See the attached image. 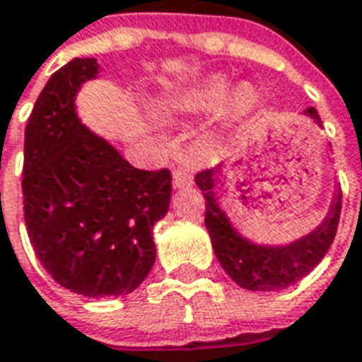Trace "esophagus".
<instances>
[{
  "label": "esophagus",
  "mask_w": 362,
  "mask_h": 362,
  "mask_svg": "<svg viewBox=\"0 0 362 362\" xmlns=\"http://www.w3.org/2000/svg\"><path fill=\"white\" fill-rule=\"evenodd\" d=\"M192 185V175L189 170H179L173 171V189H185V187H191Z\"/></svg>",
  "instance_id": "esophagus-1"
}]
</instances>
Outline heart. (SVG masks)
Here are the masks:
<instances>
[{
  "label": "heart",
  "instance_id": "1",
  "mask_svg": "<svg viewBox=\"0 0 362 362\" xmlns=\"http://www.w3.org/2000/svg\"><path fill=\"white\" fill-rule=\"evenodd\" d=\"M233 98V105L237 110H249L255 104V90L249 84H243L233 90V84L226 76H212L204 83L185 88L175 94H171L165 100V110L177 113H197L220 110L221 105L228 104V100Z\"/></svg>",
  "mask_w": 362,
  "mask_h": 362
}]
</instances>
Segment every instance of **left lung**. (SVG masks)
<instances>
[{"mask_svg": "<svg viewBox=\"0 0 362 362\" xmlns=\"http://www.w3.org/2000/svg\"><path fill=\"white\" fill-rule=\"evenodd\" d=\"M303 115L322 127L315 107H307ZM220 173L221 168L200 171L194 181L206 199L204 223L212 239L214 252L229 278L249 291H278L297 284L308 272L315 270L336 237L341 214V189L334 191L326 218L310 233L287 245H258L241 235L229 220L228 212L220 206Z\"/></svg>", "mask_w": 362, "mask_h": 362, "instance_id": "obj_1", "label": "left lung"}]
</instances>
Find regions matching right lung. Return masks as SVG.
I'll return each mask as SVG.
<instances>
[{"instance_id": "1", "label": "right lung", "mask_w": 362, "mask_h": 362, "mask_svg": "<svg viewBox=\"0 0 362 362\" xmlns=\"http://www.w3.org/2000/svg\"><path fill=\"white\" fill-rule=\"evenodd\" d=\"M100 65L75 57L55 71L25 129V223L36 257L65 289L119 297L156 260L152 229L170 210L171 173L136 170L76 115Z\"/></svg>"}]
</instances>
